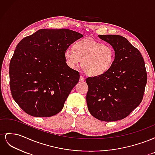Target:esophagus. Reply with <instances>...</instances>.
Returning <instances> with one entry per match:
<instances>
[{"mask_svg": "<svg viewBox=\"0 0 155 155\" xmlns=\"http://www.w3.org/2000/svg\"><path fill=\"white\" fill-rule=\"evenodd\" d=\"M85 78H84L83 76H80V78H79V81H85Z\"/></svg>", "mask_w": 155, "mask_h": 155, "instance_id": "obj_1", "label": "esophagus"}]
</instances>
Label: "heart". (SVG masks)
I'll return each instance as SVG.
<instances>
[{
  "label": "heart",
  "instance_id": "obj_1",
  "mask_svg": "<svg viewBox=\"0 0 155 155\" xmlns=\"http://www.w3.org/2000/svg\"><path fill=\"white\" fill-rule=\"evenodd\" d=\"M64 57L70 68H77L82 61V68L85 73L97 77L110 70L114 61L115 50L109 45L85 39L77 42L74 48H67Z\"/></svg>",
  "mask_w": 155,
  "mask_h": 155
}]
</instances>
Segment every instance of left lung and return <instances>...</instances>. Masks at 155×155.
I'll use <instances>...</instances> for the list:
<instances>
[{"label":"left lung","mask_w":155,"mask_h":155,"mask_svg":"<svg viewBox=\"0 0 155 155\" xmlns=\"http://www.w3.org/2000/svg\"><path fill=\"white\" fill-rule=\"evenodd\" d=\"M115 50L109 71L88 78L86 100L90 113L97 120L114 121L126 118L141 103L147 76L141 53L125 37L100 35Z\"/></svg>","instance_id":"obj_1"}]
</instances>
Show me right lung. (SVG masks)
<instances>
[{
    "instance_id": "1",
    "label": "right lung",
    "mask_w": 155,
    "mask_h": 155,
    "mask_svg": "<svg viewBox=\"0 0 155 155\" xmlns=\"http://www.w3.org/2000/svg\"><path fill=\"white\" fill-rule=\"evenodd\" d=\"M83 37L68 29H41L17 45L9 68L10 89L27 114L50 117L62 110L80 76L68 66L64 52Z\"/></svg>"
}]
</instances>
